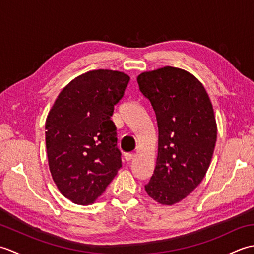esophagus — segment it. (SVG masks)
Wrapping results in <instances>:
<instances>
[{
    "label": "esophagus",
    "mask_w": 254,
    "mask_h": 254,
    "mask_svg": "<svg viewBox=\"0 0 254 254\" xmlns=\"http://www.w3.org/2000/svg\"><path fill=\"white\" fill-rule=\"evenodd\" d=\"M134 157V154L133 153H127L124 154V159H126L127 161H130L131 159H133Z\"/></svg>",
    "instance_id": "obj_1"
}]
</instances>
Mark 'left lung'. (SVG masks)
<instances>
[{
	"label": "left lung",
	"instance_id": "8db88e82",
	"mask_svg": "<svg viewBox=\"0 0 254 254\" xmlns=\"http://www.w3.org/2000/svg\"><path fill=\"white\" fill-rule=\"evenodd\" d=\"M158 126L156 167L145 191L156 202L174 205L206 175L217 138L214 109L204 86L185 69L165 66L137 76Z\"/></svg>",
	"mask_w": 254,
	"mask_h": 254
}]
</instances>
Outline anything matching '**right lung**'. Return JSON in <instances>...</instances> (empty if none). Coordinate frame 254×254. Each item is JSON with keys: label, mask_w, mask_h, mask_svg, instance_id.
Returning a JSON list of instances; mask_svg holds the SVG:
<instances>
[{"label": "right lung", "mask_w": 254, "mask_h": 254, "mask_svg": "<svg viewBox=\"0 0 254 254\" xmlns=\"http://www.w3.org/2000/svg\"><path fill=\"white\" fill-rule=\"evenodd\" d=\"M130 76L94 69L71 80L48 113L46 146L52 179L75 204L94 203L121 167L111 117Z\"/></svg>", "instance_id": "obj_1"}]
</instances>
